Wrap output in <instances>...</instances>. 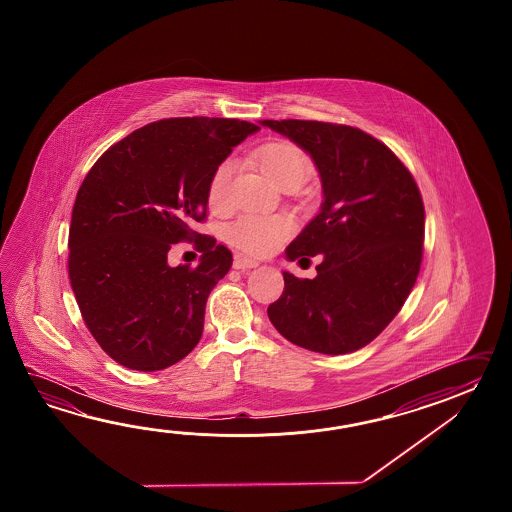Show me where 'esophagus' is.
Listing matches in <instances>:
<instances>
[{"label": "esophagus", "instance_id": "34e87169", "mask_svg": "<svg viewBox=\"0 0 512 512\" xmlns=\"http://www.w3.org/2000/svg\"><path fill=\"white\" fill-rule=\"evenodd\" d=\"M254 267H258V261L247 258V256H243V254H236V256H234V269L245 271V269H254Z\"/></svg>", "mask_w": 512, "mask_h": 512}]
</instances>
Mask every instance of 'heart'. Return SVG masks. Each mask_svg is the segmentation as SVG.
Segmentation results:
<instances>
[{
    "mask_svg": "<svg viewBox=\"0 0 512 512\" xmlns=\"http://www.w3.org/2000/svg\"><path fill=\"white\" fill-rule=\"evenodd\" d=\"M258 163L265 175L276 185L300 183L311 168L307 153L293 142L276 141L261 146ZM234 172V163L225 159L216 166L208 183V201L214 208H223L229 203V183ZM291 232V221L285 216H241L229 229L230 243L256 256L274 251L283 238Z\"/></svg>",
    "mask_w": 512,
    "mask_h": 512,
    "instance_id": "heart-1",
    "label": "heart"
}]
</instances>
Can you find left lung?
<instances>
[{
	"mask_svg": "<svg viewBox=\"0 0 512 512\" xmlns=\"http://www.w3.org/2000/svg\"><path fill=\"white\" fill-rule=\"evenodd\" d=\"M300 146L316 166L324 201L285 249L289 261L322 254L313 280L283 272L267 315L300 348L344 355L370 344L414 287L425 207L414 177L388 146L351 126L260 120Z\"/></svg>",
	"mask_w": 512,
	"mask_h": 512,
	"instance_id": "1",
	"label": "left lung"
}]
</instances>
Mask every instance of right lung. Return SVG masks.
<instances>
[{"label": "right lung", "instance_id": "obj_1", "mask_svg": "<svg viewBox=\"0 0 512 512\" xmlns=\"http://www.w3.org/2000/svg\"><path fill=\"white\" fill-rule=\"evenodd\" d=\"M258 130L236 119L157 120L86 175L71 216L69 278L87 329L122 366L164 370L196 348L208 294L232 254L192 225L207 216L216 166ZM183 239L200 240L197 268L167 263Z\"/></svg>", "mask_w": 512, "mask_h": 512}]
</instances>
